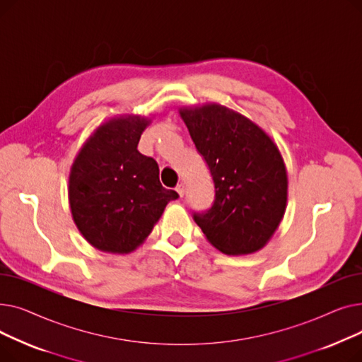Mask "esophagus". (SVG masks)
Here are the masks:
<instances>
[{"label": "esophagus", "instance_id": "esophagus-1", "mask_svg": "<svg viewBox=\"0 0 362 362\" xmlns=\"http://www.w3.org/2000/svg\"><path fill=\"white\" fill-rule=\"evenodd\" d=\"M176 192L179 194L180 198L185 195V183H179V185L176 186Z\"/></svg>", "mask_w": 362, "mask_h": 362}]
</instances>
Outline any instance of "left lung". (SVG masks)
Listing matches in <instances>:
<instances>
[{"mask_svg":"<svg viewBox=\"0 0 362 362\" xmlns=\"http://www.w3.org/2000/svg\"><path fill=\"white\" fill-rule=\"evenodd\" d=\"M179 114L216 186L213 206L194 214L195 223L223 254L259 251L286 211L288 171L277 145L252 120L216 103Z\"/></svg>","mask_w":362,"mask_h":362,"instance_id":"obj_1","label":"left lung"}]
</instances>
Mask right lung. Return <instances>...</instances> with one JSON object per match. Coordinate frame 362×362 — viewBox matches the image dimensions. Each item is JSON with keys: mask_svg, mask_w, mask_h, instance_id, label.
<instances>
[{"mask_svg": "<svg viewBox=\"0 0 362 362\" xmlns=\"http://www.w3.org/2000/svg\"><path fill=\"white\" fill-rule=\"evenodd\" d=\"M151 119L112 117L82 145L69 176V204L81 235L103 252L129 254L149 236L165 205L177 199L163 187L158 164L138 144Z\"/></svg>", "mask_w": 362, "mask_h": 362, "instance_id": "right-lung-1", "label": "right lung"}]
</instances>
